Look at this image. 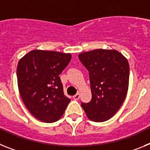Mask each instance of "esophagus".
<instances>
[{"mask_svg":"<svg viewBox=\"0 0 150 150\" xmlns=\"http://www.w3.org/2000/svg\"><path fill=\"white\" fill-rule=\"evenodd\" d=\"M79 97H80V95H79V93H77V94H76V95H74V96L73 97V98H74V100H79Z\"/></svg>","mask_w":150,"mask_h":150,"instance_id":"1","label":"esophagus"}]
</instances>
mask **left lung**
Masks as SVG:
<instances>
[{
  "instance_id": "left-lung-1",
  "label": "left lung",
  "mask_w": 150,
  "mask_h": 150,
  "mask_svg": "<svg viewBox=\"0 0 150 150\" xmlns=\"http://www.w3.org/2000/svg\"><path fill=\"white\" fill-rule=\"evenodd\" d=\"M79 59L89 73L91 100L81 106L88 119L104 122L122 105L128 88L129 64L116 50H95L80 53Z\"/></svg>"
}]
</instances>
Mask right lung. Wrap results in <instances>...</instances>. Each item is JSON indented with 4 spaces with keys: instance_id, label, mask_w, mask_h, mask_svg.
Listing matches in <instances>:
<instances>
[{
    "instance_id": "right-lung-1",
    "label": "right lung",
    "mask_w": 150,
    "mask_h": 150,
    "mask_svg": "<svg viewBox=\"0 0 150 150\" xmlns=\"http://www.w3.org/2000/svg\"><path fill=\"white\" fill-rule=\"evenodd\" d=\"M71 59L69 53L33 50L18 62L19 93L29 112L40 121H58L71 101L64 94L59 76Z\"/></svg>"
}]
</instances>
